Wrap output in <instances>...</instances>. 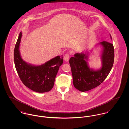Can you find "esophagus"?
<instances>
[{"label": "esophagus", "instance_id": "34e87169", "mask_svg": "<svg viewBox=\"0 0 129 129\" xmlns=\"http://www.w3.org/2000/svg\"><path fill=\"white\" fill-rule=\"evenodd\" d=\"M70 57V56L69 54H66L64 56V60L66 61H68L69 60Z\"/></svg>", "mask_w": 129, "mask_h": 129}]
</instances>
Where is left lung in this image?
Segmentation results:
<instances>
[{"mask_svg": "<svg viewBox=\"0 0 129 129\" xmlns=\"http://www.w3.org/2000/svg\"><path fill=\"white\" fill-rule=\"evenodd\" d=\"M111 39V36L110 35ZM97 45H101L102 67L97 70L90 68L88 63L89 53H76L70 59L74 86L81 92H85L99 86L110 72L114 59L113 45L103 41Z\"/></svg>", "mask_w": 129, "mask_h": 129, "instance_id": "1", "label": "left lung"}]
</instances>
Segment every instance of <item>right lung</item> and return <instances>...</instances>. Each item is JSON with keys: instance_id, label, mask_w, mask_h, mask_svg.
<instances>
[{"instance_id": "1", "label": "right lung", "mask_w": 129, "mask_h": 129, "mask_svg": "<svg viewBox=\"0 0 129 129\" xmlns=\"http://www.w3.org/2000/svg\"><path fill=\"white\" fill-rule=\"evenodd\" d=\"M22 37L20 32L14 51V60L19 76L23 83L32 90L50 91L53 87L55 76L63 63V56H56L45 63L35 66L27 63L21 57L19 48Z\"/></svg>"}]
</instances>
